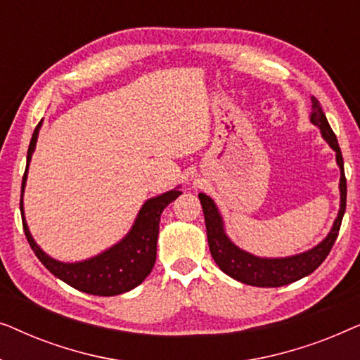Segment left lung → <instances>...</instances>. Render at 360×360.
Returning a JSON list of instances; mask_svg holds the SVG:
<instances>
[{
	"label": "left lung",
	"instance_id": "obj_1",
	"mask_svg": "<svg viewBox=\"0 0 360 360\" xmlns=\"http://www.w3.org/2000/svg\"><path fill=\"white\" fill-rule=\"evenodd\" d=\"M311 122L319 127L324 141L328 142L329 147L336 152V162L341 170V180H339V191H341V205H339L338 218L334 219V224L318 245L307 252L290 255V257H257V255L245 252L239 249L233 240L228 238L224 231V223L221 218L218 206L208 195L200 193L198 198L203 206L206 234H208V245L213 255L214 262L223 270L226 275L252 287H283V285L293 283L297 280L307 277L314 272L323 260L331 252L334 240L339 234L341 228L344 211H346V196H347V185L346 175H344V160L341 149H339L336 134H334L331 126L326 120V115L323 112V108L319 105L316 98H311Z\"/></svg>",
	"mask_w": 360,
	"mask_h": 360
}]
</instances>
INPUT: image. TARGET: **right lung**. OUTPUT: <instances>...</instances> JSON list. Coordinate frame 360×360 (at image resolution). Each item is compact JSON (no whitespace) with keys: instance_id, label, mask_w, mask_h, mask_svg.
<instances>
[{"instance_id":"right-lung-1","label":"right lung","mask_w":360,"mask_h":360,"mask_svg":"<svg viewBox=\"0 0 360 360\" xmlns=\"http://www.w3.org/2000/svg\"><path fill=\"white\" fill-rule=\"evenodd\" d=\"M41 126L42 121L34 129L31 144H29L27 149V164L22 176L21 203H19V206H21L24 234H26L27 243L34 250V254L46 265L49 272L56 275L57 278H60L62 282L70 285V287L80 290V292L98 295V297H115V295L126 293L129 290L136 288L137 285L144 282L155 264L157 238H159V223L162 211L165 210L167 205H170L175 198H179L181 191L179 188H174L147 200L139 210V214H137L129 233L120 243L112 245V248L106 249L105 252L98 254L91 259L82 260V262L73 264L60 262V260L52 259L51 255H47L39 248L31 236L26 218H24L22 206V195L27 180L29 162H31L32 152L36 149Z\"/></svg>"}]
</instances>
